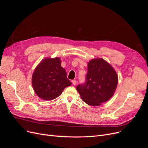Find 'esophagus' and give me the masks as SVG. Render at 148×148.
<instances>
[{"mask_svg":"<svg viewBox=\"0 0 148 148\" xmlns=\"http://www.w3.org/2000/svg\"><path fill=\"white\" fill-rule=\"evenodd\" d=\"M72 82V84H73V85H76V84H77V80H75V79H73V80H72V82Z\"/></svg>","mask_w":148,"mask_h":148,"instance_id":"obj_1","label":"esophagus"}]
</instances>
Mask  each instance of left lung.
Wrapping results in <instances>:
<instances>
[{"label": "left lung", "mask_w": 148, "mask_h": 148, "mask_svg": "<svg viewBox=\"0 0 148 148\" xmlns=\"http://www.w3.org/2000/svg\"><path fill=\"white\" fill-rule=\"evenodd\" d=\"M117 84L118 76L113 67L104 59H95L88 62L86 82L78 85L77 90L85 103L97 106L110 99Z\"/></svg>", "instance_id": "1"}]
</instances>
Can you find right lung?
I'll list each match as a JSON object with an SVG mask.
<instances>
[{
	"label": "right lung",
	"mask_w": 148,
	"mask_h": 148,
	"mask_svg": "<svg viewBox=\"0 0 148 148\" xmlns=\"http://www.w3.org/2000/svg\"><path fill=\"white\" fill-rule=\"evenodd\" d=\"M71 84L65 70L61 66L60 58H46L35 69L32 85L35 93L44 100L51 101L59 97L64 89Z\"/></svg>",
	"instance_id": "1"
}]
</instances>
